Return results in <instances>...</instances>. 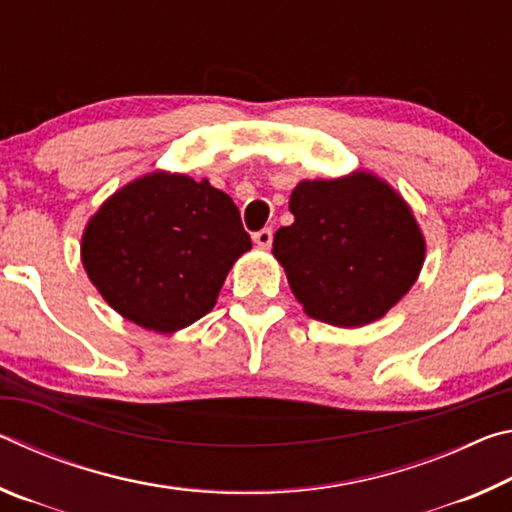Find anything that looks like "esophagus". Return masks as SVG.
I'll list each match as a JSON object with an SVG mask.
<instances>
[{"instance_id": "esophagus-1", "label": "esophagus", "mask_w": 512, "mask_h": 512, "mask_svg": "<svg viewBox=\"0 0 512 512\" xmlns=\"http://www.w3.org/2000/svg\"><path fill=\"white\" fill-rule=\"evenodd\" d=\"M253 241H255V244H257L259 248H268V246L273 244V230H271V228H264V230L255 232Z\"/></svg>"}]
</instances>
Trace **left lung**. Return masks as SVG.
Returning a JSON list of instances; mask_svg holds the SVG:
<instances>
[{"label": "left lung", "mask_w": 512, "mask_h": 512, "mask_svg": "<svg viewBox=\"0 0 512 512\" xmlns=\"http://www.w3.org/2000/svg\"><path fill=\"white\" fill-rule=\"evenodd\" d=\"M293 223L273 255L309 318L363 327L384 318L418 280L424 235L402 194L370 171L300 180L289 198Z\"/></svg>", "instance_id": "left-lung-1"}]
</instances>
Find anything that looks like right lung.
Instances as JSON below:
<instances>
[{
    "instance_id": "add662e5",
    "label": "right lung",
    "mask_w": 512,
    "mask_h": 512,
    "mask_svg": "<svg viewBox=\"0 0 512 512\" xmlns=\"http://www.w3.org/2000/svg\"><path fill=\"white\" fill-rule=\"evenodd\" d=\"M250 248L228 194L205 178L153 171L90 216L81 262L119 316L173 334L212 311L232 264Z\"/></svg>"
}]
</instances>
